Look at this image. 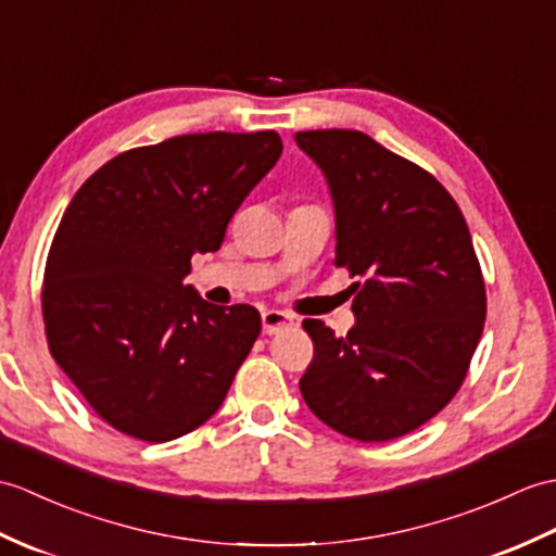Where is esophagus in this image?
Listing matches in <instances>:
<instances>
[{
	"label": "esophagus",
	"instance_id": "esophagus-1",
	"mask_svg": "<svg viewBox=\"0 0 556 556\" xmlns=\"http://www.w3.org/2000/svg\"><path fill=\"white\" fill-rule=\"evenodd\" d=\"M293 327V317L283 309H265L263 313V331L265 333H279L283 329Z\"/></svg>",
	"mask_w": 556,
	"mask_h": 556
}]
</instances>
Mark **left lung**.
Masks as SVG:
<instances>
[{"instance_id":"left-lung-1","label":"left lung","mask_w":556,"mask_h":556,"mask_svg":"<svg viewBox=\"0 0 556 556\" xmlns=\"http://www.w3.org/2000/svg\"><path fill=\"white\" fill-rule=\"evenodd\" d=\"M325 175L337 263L351 269L355 327L321 319L301 393L317 419L381 443L419 429L467 377L485 321L479 257L455 199L433 175L357 130L295 132Z\"/></svg>"}]
</instances>
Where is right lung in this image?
Returning <instances> with one entry per match:
<instances>
[{
  "label": "right lung",
  "instance_id": "right-lung-1",
  "mask_svg": "<svg viewBox=\"0 0 556 556\" xmlns=\"http://www.w3.org/2000/svg\"><path fill=\"white\" fill-rule=\"evenodd\" d=\"M281 156L277 132H205L125 151L77 189L51 241L49 351L113 429L165 443L208 421L261 333L251 305L185 283Z\"/></svg>",
  "mask_w": 556,
  "mask_h": 556
}]
</instances>
